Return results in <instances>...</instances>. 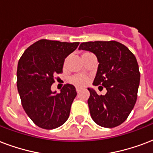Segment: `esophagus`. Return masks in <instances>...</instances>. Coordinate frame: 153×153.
Segmentation results:
<instances>
[{"instance_id":"esophagus-1","label":"esophagus","mask_w":153,"mask_h":153,"mask_svg":"<svg viewBox=\"0 0 153 153\" xmlns=\"http://www.w3.org/2000/svg\"><path fill=\"white\" fill-rule=\"evenodd\" d=\"M80 91H81V89H80V88H79V87H77L76 91H77V93H78V94H79V92H80Z\"/></svg>"}]
</instances>
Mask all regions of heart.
Returning a JSON list of instances; mask_svg holds the SVG:
<instances>
[{
	"label": "heart",
	"instance_id": "b5f03b06",
	"mask_svg": "<svg viewBox=\"0 0 153 153\" xmlns=\"http://www.w3.org/2000/svg\"><path fill=\"white\" fill-rule=\"evenodd\" d=\"M89 54H91V53H84L82 54V57H84V56L89 55ZM67 60H68V58H66L65 59V61H64V66L66 65V62H67ZM87 79L86 77L84 76H82V75H74V76L71 77V79H70V82L72 83V84H74V86H76V87H82V86H84L86 83H87Z\"/></svg>",
	"mask_w": 153,
	"mask_h": 153
}]
</instances>
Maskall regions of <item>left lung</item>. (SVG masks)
<instances>
[{
  "label": "left lung",
  "mask_w": 153,
  "mask_h": 153,
  "mask_svg": "<svg viewBox=\"0 0 153 153\" xmlns=\"http://www.w3.org/2000/svg\"><path fill=\"white\" fill-rule=\"evenodd\" d=\"M79 50L90 51L97 57L99 66L93 85L107 90L104 95H99L93 88H87L92 120L103 128L120 125L137 99L140 74L136 57L128 47L115 41L82 42Z\"/></svg>",
  "instance_id": "8db88e82"
}]
</instances>
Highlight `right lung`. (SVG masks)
Segmentation results:
<instances>
[{"label": "right lung", "mask_w": 153, "mask_h": 153, "mask_svg": "<svg viewBox=\"0 0 153 153\" xmlns=\"http://www.w3.org/2000/svg\"><path fill=\"white\" fill-rule=\"evenodd\" d=\"M79 42L42 39L25 51L17 64V86L22 107L31 120L44 129H54L69 118L77 92L66 84L59 94L52 91L53 77L62 72L65 58Z\"/></svg>", "instance_id": "add662e5"}]
</instances>
